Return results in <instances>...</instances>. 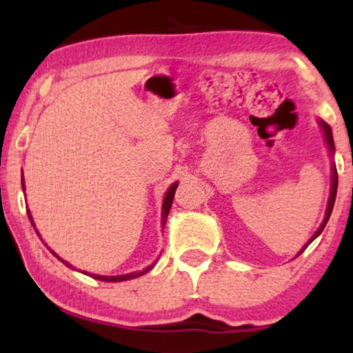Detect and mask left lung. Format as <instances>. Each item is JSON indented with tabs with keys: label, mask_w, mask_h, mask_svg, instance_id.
<instances>
[{
	"label": "left lung",
	"mask_w": 353,
	"mask_h": 353,
	"mask_svg": "<svg viewBox=\"0 0 353 353\" xmlns=\"http://www.w3.org/2000/svg\"><path fill=\"white\" fill-rule=\"evenodd\" d=\"M319 124H320V128H322L323 136H325V143H327V145H329V151H330L332 154H334V151H335V145H334V136H332V129H330V125L327 124L325 121H322V119L319 121ZM337 185H339V176H337V169H335V165H334V168H332V188H330L329 204H327V210H325V217H323V222H322V224H320V228L317 229V232H315L314 236H312L310 241L307 242L305 245H303V249H302L301 252H299L297 255H301V254L303 252V250H305L307 247H309L310 242L314 241V239H317V237L320 236V232H322L323 228H325V224H327V222H329V217H330V214H332V209H334L335 196H337Z\"/></svg>",
	"instance_id": "8db88e82"
}]
</instances>
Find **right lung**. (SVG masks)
Masks as SVG:
<instances>
[{
	"label": "right lung",
	"mask_w": 353,
	"mask_h": 353,
	"mask_svg": "<svg viewBox=\"0 0 353 353\" xmlns=\"http://www.w3.org/2000/svg\"><path fill=\"white\" fill-rule=\"evenodd\" d=\"M21 185H23V190H24V179H21ZM176 189H177V182H174V184L171 185V188H169V190L168 192H165V196H164V202H163V221H161V224H165V219H168V214H169V210H171V205H172V199H174V194H176ZM28 217H30V221H31V224H33V228H34V222H33V216H31V212L30 210H28ZM36 230V229H34ZM36 234H38V230H36ZM39 236V234H38ZM46 245V244H44ZM48 247V245H46ZM48 249H50V247H48ZM51 250V249H50ZM51 254L52 255H56V257L59 259L61 262H63V264H66L68 267H71L72 269V265L70 264V262H66V261H63V259L59 257L58 254L56 252H52L51 250ZM152 269V265L151 267H148V269H144V270H141V272H132V274H125V275H114V277H109V275H96V274H88V272H83V274H86V275H89V277H92V279H98V281H103V282H123V281H131V279H136V277H139V275H143V274H145V272H149V270Z\"/></svg>",
	"instance_id": "add662e5"
}]
</instances>
